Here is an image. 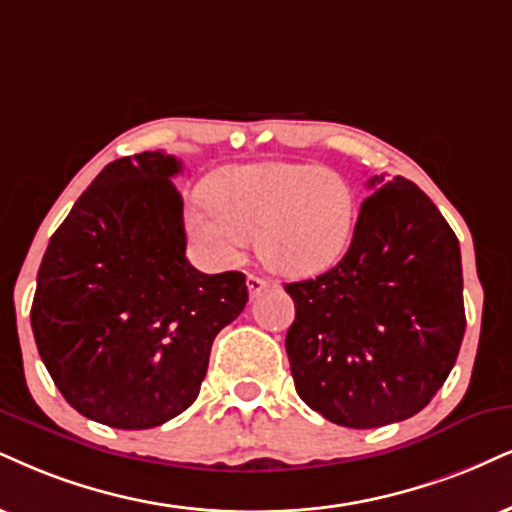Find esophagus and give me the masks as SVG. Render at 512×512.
Returning a JSON list of instances; mask_svg holds the SVG:
<instances>
[{
	"label": "esophagus",
	"mask_w": 512,
	"mask_h": 512,
	"mask_svg": "<svg viewBox=\"0 0 512 512\" xmlns=\"http://www.w3.org/2000/svg\"><path fill=\"white\" fill-rule=\"evenodd\" d=\"M246 287H249V294H251V299H254V296H258V294H261V292H266V289L270 287V282L266 280V277L249 275V277H246Z\"/></svg>",
	"instance_id": "1"
}]
</instances>
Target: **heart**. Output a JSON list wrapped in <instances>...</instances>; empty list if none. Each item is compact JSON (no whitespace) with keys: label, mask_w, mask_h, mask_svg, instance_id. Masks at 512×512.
I'll return each mask as SVG.
<instances>
[{"label":"heart","mask_w":512,"mask_h":512,"mask_svg":"<svg viewBox=\"0 0 512 512\" xmlns=\"http://www.w3.org/2000/svg\"><path fill=\"white\" fill-rule=\"evenodd\" d=\"M358 199L342 175L313 163H256L220 170L187 199L185 225L208 258L232 263L256 237L268 268L315 275L349 249Z\"/></svg>","instance_id":"b5f03b06"}]
</instances>
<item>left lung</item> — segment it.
Segmentation results:
<instances>
[{
	"instance_id": "obj_1",
	"label": "left lung",
	"mask_w": 512,
	"mask_h": 512,
	"mask_svg": "<svg viewBox=\"0 0 512 512\" xmlns=\"http://www.w3.org/2000/svg\"><path fill=\"white\" fill-rule=\"evenodd\" d=\"M368 187L342 261L285 285L296 308L285 339L296 394L353 430L420 413L456 365L465 334L451 225L406 178H372Z\"/></svg>"
}]
</instances>
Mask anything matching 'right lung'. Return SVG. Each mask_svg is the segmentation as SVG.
Returning a JSON list of instances; mask_svg holds the SVG:
<instances>
[{"label": "right lung", "mask_w": 512, "mask_h": 512, "mask_svg": "<svg viewBox=\"0 0 512 512\" xmlns=\"http://www.w3.org/2000/svg\"><path fill=\"white\" fill-rule=\"evenodd\" d=\"M182 161L142 151L106 166L49 239L30 325L44 368L80 415L149 430L192 406L216 334L244 311L237 270L187 261Z\"/></svg>", "instance_id": "1"}]
</instances>
